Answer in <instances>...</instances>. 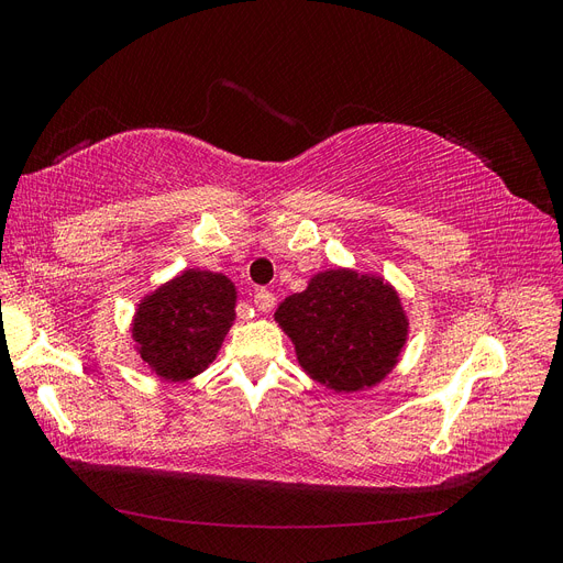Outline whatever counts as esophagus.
<instances>
[{
  "mask_svg": "<svg viewBox=\"0 0 563 563\" xmlns=\"http://www.w3.org/2000/svg\"><path fill=\"white\" fill-rule=\"evenodd\" d=\"M275 302H277V298L272 296L269 291H265V288H258V291H255L253 305L258 308V312H269L272 308H275Z\"/></svg>",
  "mask_w": 563,
  "mask_h": 563,
  "instance_id": "esophagus-1",
  "label": "esophagus"
}]
</instances>
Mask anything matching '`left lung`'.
I'll return each instance as SVG.
<instances>
[{
    "mask_svg": "<svg viewBox=\"0 0 563 563\" xmlns=\"http://www.w3.org/2000/svg\"><path fill=\"white\" fill-rule=\"evenodd\" d=\"M275 321L291 338L300 368L335 395L383 383L408 340L397 288L350 267L317 272L305 291L279 302Z\"/></svg>",
    "mask_w": 563,
    "mask_h": 563,
    "instance_id": "1",
    "label": "left lung"
}]
</instances>
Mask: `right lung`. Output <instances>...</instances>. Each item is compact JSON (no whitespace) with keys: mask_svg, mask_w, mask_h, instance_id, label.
I'll use <instances>...</instances> for the list:
<instances>
[{"mask_svg":"<svg viewBox=\"0 0 563 563\" xmlns=\"http://www.w3.org/2000/svg\"><path fill=\"white\" fill-rule=\"evenodd\" d=\"M236 288L223 272L183 269L141 298L131 321L141 362L168 383L207 371L234 323Z\"/></svg>","mask_w":563,"mask_h":563,"instance_id":"right-lung-1","label":"right lung"}]
</instances>
